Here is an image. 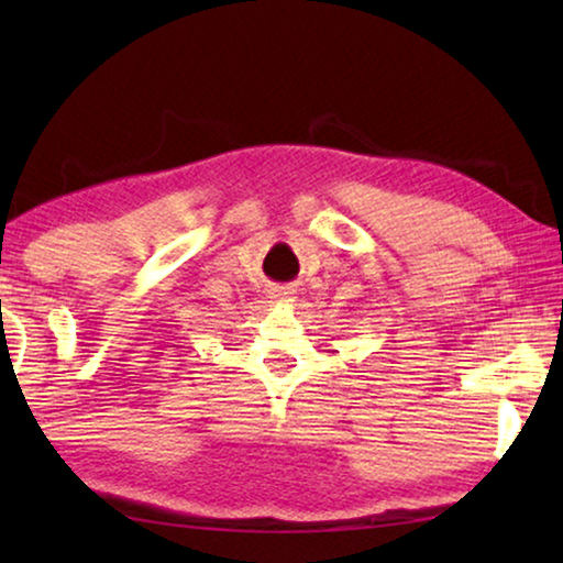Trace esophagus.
Returning <instances> with one entry per match:
<instances>
[{"label": "esophagus", "instance_id": "esophagus-1", "mask_svg": "<svg viewBox=\"0 0 563 563\" xmlns=\"http://www.w3.org/2000/svg\"><path fill=\"white\" fill-rule=\"evenodd\" d=\"M271 298L278 300V302H290L295 298V290L292 288H273Z\"/></svg>", "mask_w": 563, "mask_h": 563}]
</instances>
